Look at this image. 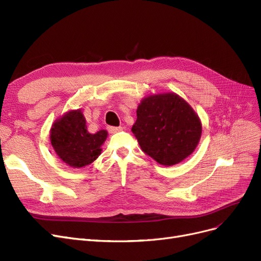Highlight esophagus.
Segmentation results:
<instances>
[{"label": "esophagus", "instance_id": "34e87169", "mask_svg": "<svg viewBox=\"0 0 261 261\" xmlns=\"http://www.w3.org/2000/svg\"><path fill=\"white\" fill-rule=\"evenodd\" d=\"M107 129H108V132L116 133V132H118V131H121L122 127H108Z\"/></svg>", "mask_w": 261, "mask_h": 261}]
</instances>
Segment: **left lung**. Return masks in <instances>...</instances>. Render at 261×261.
<instances>
[{
  "label": "left lung",
  "instance_id": "obj_1",
  "mask_svg": "<svg viewBox=\"0 0 261 261\" xmlns=\"http://www.w3.org/2000/svg\"><path fill=\"white\" fill-rule=\"evenodd\" d=\"M132 132L143 152L163 166L181 163L196 148L201 122L191 105L175 93L144 97Z\"/></svg>",
  "mask_w": 261,
  "mask_h": 261
}]
</instances>
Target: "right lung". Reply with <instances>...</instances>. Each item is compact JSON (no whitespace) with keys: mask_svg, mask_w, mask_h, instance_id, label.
Returning a JSON list of instances; mask_svg holds the SVG:
<instances>
[{"mask_svg":"<svg viewBox=\"0 0 261 261\" xmlns=\"http://www.w3.org/2000/svg\"><path fill=\"white\" fill-rule=\"evenodd\" d=\"M87 121L81 109L70 111L52 125L49 140L57 156L72 168H81L93 163L100 155L107 138L106 130L92 134L87 130Z\"/></svg>","mask_w":261,"mask_h":261,"instance_id":"obj_1","label":"right lung"}]
</instances>
